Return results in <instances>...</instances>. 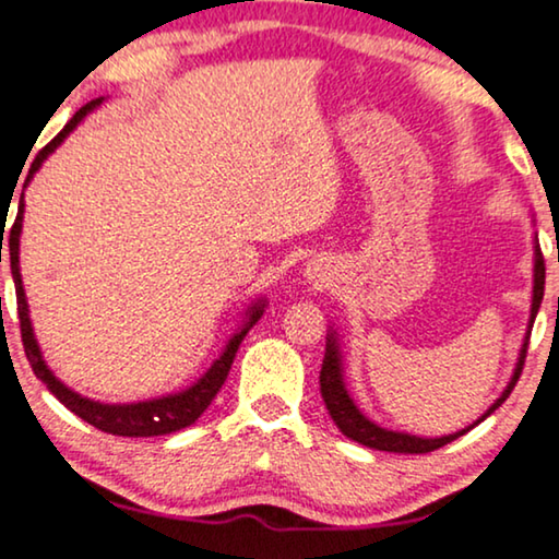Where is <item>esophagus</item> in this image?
<instances>
[{
    "label": "esophagus",
    "mask_w": 559,
    "mask_h": 559,
    "mask_svg": "<svg viewBox=\"0 0 559 559\" xmlns=\"http://www.w3.org/2000/svg\"><path fill=\"white\" fill-rule=\"evenodd\" d=\"M306 276H309L311 281H317V283H324L326 281V273H321L319 269H309V271H306Z\"/></svg>",
    "instance_id": "34e87169"
}]
</instances>
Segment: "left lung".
I'll use <instances>...</instances> for the list:
<instances>
[{
	"label": "left lung",
	"instance_id": "left-lung-1",
	"mask_svg": "<svg viewBox=\"0 0 559 559\" xmlns=\"http://www.w3.org/2000/svg\"><path fill=\"white\" fill-rule=\"evenodd\" d=\"M542 296H545V258H542V250H539V242H534V296H532V317H530V329H526V336H524V344H522V352H519V361H516V369H514V377L512 382L507 384V390L501 392V397L493 403L489 411H486L481 418L476 423H481L489 418V415L497 411V407L504 403V400L512 395L514 384L519 380V374H522L524 369V359H526V347H530V334H532V324H534V317H537L539 311V304H542ZM319 382H321V397H324L326 403V411L332 415V420L336 423V428L342 430L344 436L357 440V443L367 445V448H374V451H390V453H430V451H438L440 445H448L451 440L461 438L463 433H468L471 426L466 430H459V433L453 436H443V438H418V436H407V433H397V430H388V428H380L374 426L372 420H367L365 415L357 411V405L352 403V397L347 395V388H344L342 382V365H340V347H336V340L334 334L329 336L326 342V352H324V365H321V374H319Z\"/></svg>",
	"mask_w": 559,
	"mask_h": 559
}]
</instances>
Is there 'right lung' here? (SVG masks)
Returning <instances> with one entry per match:
<instances>
[{
    "mask_svg": "<svg viewBox=\"0 0 559 559\" xmlns=\"http://www.w3.org/2000/svg\"><path fill=\"white\" fill-rule=\"evenodd\" d=\"M100 100H104V98H96V100H91V104H85L81 111H78L73 119H70V123H66V129H62L58 136L50 141V144L40 148V154L35 156L33 167H29V175L25 179V185L29 182V179H33L35 171L40 169L45 156L55 152V146H58L60 141L75 129L78 121H81L83 116L91 111V108H96ZM22 212H25V204H22V198H20L17 217H14V223L10 227V238H7V240H10V265H12L14 288H17V317H20L22 347H25V355L29 359V365H33V372L40 377V380L47 384V390H50L52 395L58 397L70 413H75L78 418L91 423L93 428L104 430V433L126 436V438H148V436H167V433H175V430H182L187 426H192V423L198 420L204 411H207V405L212 403V400H215L219 388L225 384L227 372H230V367H233L235 352H238L242 336L248 334V329L263 317V306L265 304L250 306L246 326H242L240 332L235 334L230 342H227V347H225L223 355H219V359H215V365H212L207 372H204L200 380L192 384L190 390L177 392V395L159 397V400H148V403H133V405H104V403H96V400L81 397L78 392L68 390L60 380H55V374L50 372V369H47V365L43 361V355H40V347H37V342H35L33 324H29V317H27L25 288H22V276H20ZM2 225H4V217H2ZM2 240H4V235H2ZM0 263H2V248H0Z\"/></svg>",
    "mask_w": 559,
    "mask_h": 559,
    "instance_id": "1",
    "label": "right lung"
}]
</instances>
